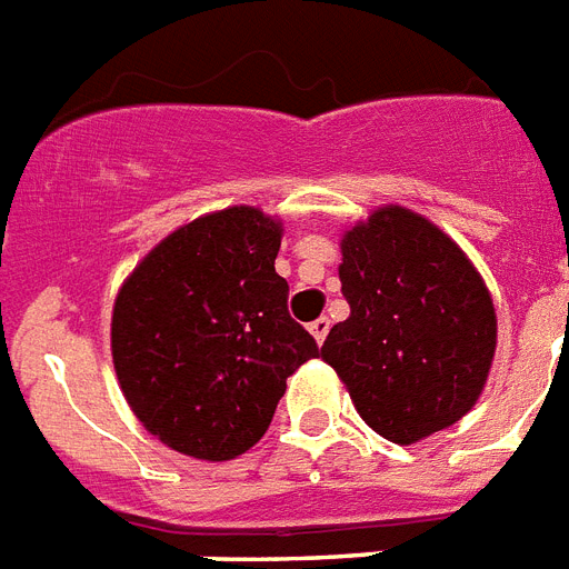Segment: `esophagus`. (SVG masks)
Here are the masks:
<instances>
[{
  "mask_svg": "<svg viewBox=\"0 0 569 569\" xmlns=\"http://www.w3.org/2000/svg\"><path fill=\"white\" fill-rule=\"evenodd\" d=\"M309 332H312L318 345H321V341L327 339V332H330V321H327V318H316V321L309 325Z\"/></svg>",
  "mask_w": 569,
  "mask_h": 569,
  "instance_id": "34e87169",
  "label": "esophagus"
}]
</instances>
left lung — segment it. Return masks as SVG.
Instances as JSON below:
<instances>
[{"label": "left lung", "instance_id": "obj_1", "mask_svg": "<svg viewBox=\"0 0 569 569\" xmlns=\"http://www.w3.org/2000/svg\"><path fill=\"white\" fill-rule=\"evenodd\" d=\"M350 316L321 357L357 412L395 445H415L470 412L497 348V316L479 271L447 233L382 207L341 239Z\"/></svg>", "mask_w": 569, "mask_h": 569}]
</instances>
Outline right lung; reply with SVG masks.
I'll use <instances>...</instances> for the list:
<instances>
[{
  "mask_svg": "<svg viewBox=\"0 0 569 569\" xmlns=\"http://www.w3.org/2000/svg\"><path fill=\"white\" fill-rule=\"evenodd\" d=\"M280 221L228 207L174 230L119 289L110 348L142 427L192 459L251 450L316 339L274 271Z\"/></svg>",
  "mask_w": 569,
  "mask_h": 569,
  "instance_id": "1",
  "label": "right lung"
}]
</instances>
